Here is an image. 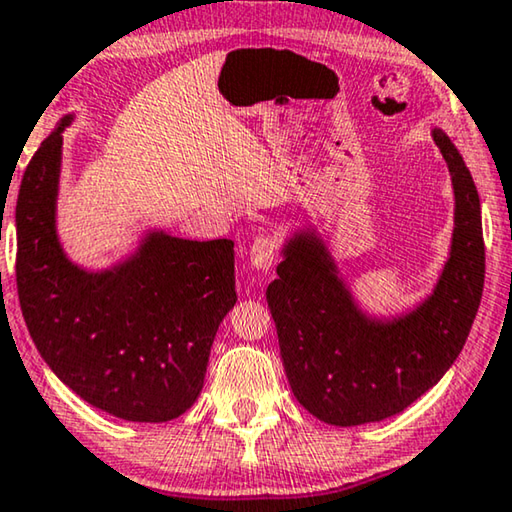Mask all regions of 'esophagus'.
Listing matches in <instances>:
<instances>
[{
	"instance_id": "obj_1",
	"label": "esophagus",
	"mask_w": 512,
	"mask_h": 512,
	"mask_svg": "<svg viewBox=\"0 0 512 512\" xmlns=\"http://www.w3.org/2000/svg\"><path fill=\"white\" fill-rule=\"evenodd\" d=\"M278 250H280V241L275 234H271V232L259 234V237H255L253 246H250V253H248L250 264H253L257 271H269L275 264Z\"/></svg>"
}]
</instances>
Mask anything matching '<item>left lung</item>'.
I'll return each instance as SVG.
<instances>
[{
    "mask_svg": "<svg viewBox=\"0 0 512 512\" xmlns=\"http://www.w3.org/2000/svg\"><path fill=\"white\" fill-rule=\"evenodd\" d=\"M433 139L453 180L456 230L426 303L392 323L369 321L312 234L287 243L278 280L266 289L291 392L326 424L360 426L399 415L444 376L472 330L485 280L481 200L449 136L433 129Z\"/></svg>",
    "mask_w": 512,
    "mask_h": 512,
    "instance_id": "1",
    "label": "left lung"
}]
</instances>
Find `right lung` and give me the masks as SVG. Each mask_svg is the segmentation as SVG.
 <instances>
[{"label": "right lung", "mask_w": 512, "mask_h": 512, "mask_svg": "<svg viewBox=\"0 0 512 512\" xmlns=\"http://www.w3.org/2000/svg\"><path fill=\"white\" fill-rule=\"evenodd\" d=\"M70 120L40 143L20 184L15 280L24 323L86 403L127 421H170L196 403L216 330L237 303L234 243L157 232L116 269H77L54 230Z\"/></svg>", "instance_id": "obj_1"}]
</instances>
